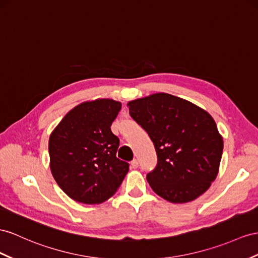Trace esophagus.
Wrapping results in <instances>:
<instances>
[{
    "label": "esophagus",
    "mask_w": 258,
    "mask_h": 258,
    "mask_svg": "<svg viewBox=\"0 0 258 258\" xmlns=\"http://www.w3.org/2000/svg\"><path fill=\"white\" fill-rule=\"evenodd\" d=\"M131 168L132 169H137L138 168V161L136 159L131 161Z\"/></svg>",
    "instance_id": "esophagus-1"
}]
</instances>
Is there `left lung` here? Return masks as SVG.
I'll return each mask as SVG.
<instances>
[{"label":"left lung","mask_w":258,"mask_h":258,"mask_svg":"<svg viewBox=\"0 0 258 258\" xmlns=\"http://www.w3.org/2000/svg\"><path fill=\"white\" fill-rule=\"evenodd\" d=\"M132 118L147 132L158 157L147 174L154 192L182 204L210 187L219 171L222 137L211 115L187 100L164 92L127 103Z\"/></svg>","instance_id":"8db88e82"}]
</instances>
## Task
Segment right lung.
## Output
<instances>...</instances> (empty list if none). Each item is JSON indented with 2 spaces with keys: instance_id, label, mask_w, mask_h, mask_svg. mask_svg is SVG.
<instances>
[{
  "instance_id": "add662e5",
  "label": "right lung",
  "mask_w": 258,
  "mask_h": 258,
  "mask_svg": "<svg viewBox=\"0 0 258 258\" xmlns=\"http://www.w3.org/2000/svg\"><path fill=\"white\" fill-rule=\"evenodd\" d=\"M121 102L98 99L78 104L50 135L52 175L78 203L100 204L120 187L128 163L116 158L120 140L111 132Z\"/></svg>"
}]
</instances>
